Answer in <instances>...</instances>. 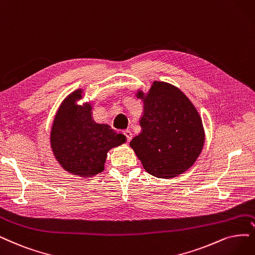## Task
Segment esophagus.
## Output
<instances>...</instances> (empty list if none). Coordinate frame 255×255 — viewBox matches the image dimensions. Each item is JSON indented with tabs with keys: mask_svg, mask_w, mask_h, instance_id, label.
Here are the masks:
<instances>
[{
	"mask_svg": "<svg viewBox=\"0 0 255 255\" xmlns=\"http://www.w3.org/2000/svg\"><path fill=\"white\" fill-rule=\"evenodd\" d=\"M123 133H124V135H125V137H126L127 143H129L130 140L132 139V133H131V131H130V130H125V131H123Z\"/></svg>",
	"mask_w": 255,
	"mask_h": 255,
	"instance_id": "esophagus-1",
	"label": "esophagus"
}]
</instances>
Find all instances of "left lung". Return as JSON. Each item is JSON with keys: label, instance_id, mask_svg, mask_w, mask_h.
I'll return each instance as SVG.
<instances>
[{"label": "left lung", "instance_id": "8db88e82", "mask_svg": "<svg viewBox=\"0 0 255 255\" xmlns=\"http://www.w3.org/2000/svg\"><path fill=\"white\" fill-rule=\"evenodd\" d=\"M143 98V92L137 93ZM142 132L132 138L145 170L155 177H174L189 169L200 155L205 133L193 104L172 85L154 82L144 100Z\"/></svg>", "mask_w": 255, "mask_h": 255}]
</instances>
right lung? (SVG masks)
Returning a JSON list of instances; mask_svg holds the SVG:
<instances>
[{"label":"right lung","mask_w":255,"mask_h":255,"mask_svg":"<svg viewBox=\"0 0 255 255\" xmlns=\"http://www.w3.org/2000/svg\"><path fill=\"white\" fill-rule=\"evenodd\" d=\"M77 90L64 101L51 129V148L61 166L73 174L92 176L102 172L108 150L125 143V136L108 125L97 124L91 107L79 106Z\"/></svg>","instance_id":"add662e5"}]
</instances>
